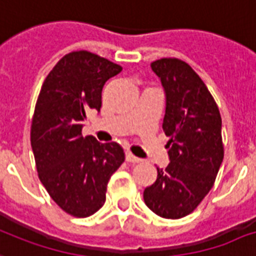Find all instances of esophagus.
Instances as JSON below:
<instances>
[{
  "label": "esophagus",
  "mask_w": 256,
  "mask_h": 256,
  "mask_svg": "<svg viewBox=\"0 0 256 256\" xmlns=\"http://www.w3.org/2000/svg\"><path fill=\"white\" fill-rule=\"evenodd\" d=\"M126 161H128V162H132V164H136V162H141L142 160L138 158V157H136L134 154L130 153V152H126Z\"/></svg>",
  "instance_id": "34e87169"
}]
</instances>
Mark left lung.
<instances>
[{"mask_svg":"<svg viewBox=\"0 0 256 256\" xmlns=\"http://www.w3.org/2000/svg\"><path fill=\"white\" fill-rule=\"evenodd\" d=\"M166 96L162 128L169 161L144 190L145 204L165 219L194 210L214 186L223 162L222 116L214 96L192 67L178 58L150 64Z\"/></svg>","mask_w":256,"mask_h":256,"instance_id":"obj_1","label":"left lung"}]
</instances>
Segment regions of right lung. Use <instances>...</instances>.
I'll return each mask as SVG.
<instances>
[{
    "label": "right lung",
    "instance_id": "1",
    "mask_svg": "<svg viewBox=\"0 0 256 256\" xmlns=\"http://www.w3.org/2000/svg\"><path fill=\"white\" fill-rule=\"evenodd\" d=\"M122 67L88 50L60 58L37 98L30 145L38 178L56 204L87 218L106 202L107 182L124 161L120 144L83 136V120L100 111L103 86Z\"/></svg>",
    "mask_w": 256,
    "mask_h": 256
}]
</instances>
